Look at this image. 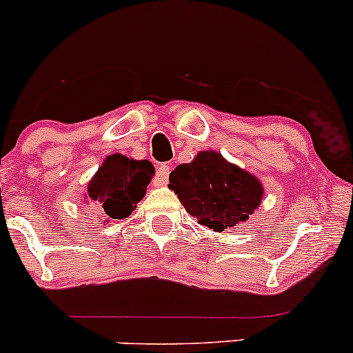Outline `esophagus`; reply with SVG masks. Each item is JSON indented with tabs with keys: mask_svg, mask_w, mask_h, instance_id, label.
Instances as JSON below:
<instances>
[{
	"mask_svg": "<svg viewBox=\"0 0 353 353\" xmlns=\"http://www.w3.org/2000/svg\"><path fill=\"white\" fill-rule=\"evenodd\" d=\"M169 174H171V165L169 164H161L157 168V185H165L169 181Z\"/></svg>",
	"mask_w": 353,
	"mask_h": 353,
	"instance_id": "esophagus-1",
	"label": "esophagus"
}]
</instances>
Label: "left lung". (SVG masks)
<instances>
[{
	"label": "left lung",
	"mask_w": 353,
	"mask_h": 353,
	"mask_svg": "<svg viewBox=\"0 0 353 353\" xmlns=\"http://www.w3.org/2000/svg\"><path fill=\"white\" fill-rule=\"evenodd\" d=\"M169 182L190 216L217 232L245 222L264 199V185L254 174L212 149L177 165Z\"/></svg>",
	"instance_id": "8db88e82"
}]
</instances>
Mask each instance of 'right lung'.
I'll return each mask as SVG.
<instances>
[{
    "mask_svg": "<svg viewBox=\"0 0 353 353\" xmlns=\"http://www.w3.org/2000/svg\"><path fill=\"white\" fill-rule=\"evenodd\" d=\"M152 176L154 165L149 161H136L119 152L109 154L89 181L84 199L86 204L98 205L104 224L109 219L129 217L145 196Z\"/></svg>",
    "mask_w": 353,
    "mask_h": 353,
    "instance_id": "add662e5",
    "label": "right lung"
}]
</instances>
